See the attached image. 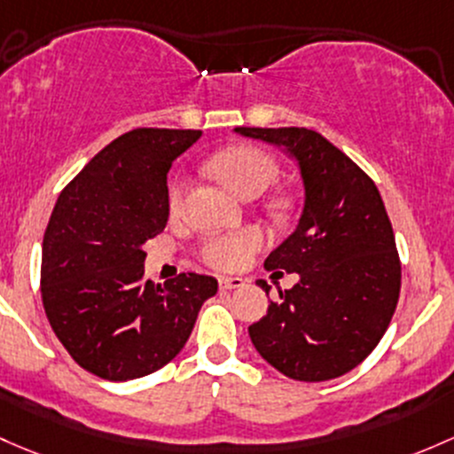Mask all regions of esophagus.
<instances>
[{
  "mask_svg": "<svg viewBox=\"0 0 454 454\" xmlns=\"http://www.w3.org/2000/svg\"><path fill=\"white\" fill-rule=\"evenodd\" d=\"M246 285V280L239 278V276H219V287L222 289H241Z\"/></svg>",
  "mask_w": 454,
  "mask_h": 454,
  "instance_id": "1",
  "label": "esophagus"
}]
</instances>
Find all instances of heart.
Segmentation results:
<instances>
[{
  "label": "heart",
  "instance_id": "heart-1",
  "mask_svg": "<svg viewBox=\"0 0 454 454\" xmlns=\"http://www.w3.org/2000/svg\"><path fill=\"white\" fill-rule=\"evenodd\" d=\"M211 171L239 198H254L274 184L278 178V163L270 152L256 145H232L213 156ZM189 193V176L176 174L167 184V207L171 213L183 208ZM265 232L256 226L241 228L235 232L208 235L200 243L198 256L215 270H239L265 246Z\"/></svg>",
  "mask_w": 454,
  "mask_h": 454
}]
</instances>
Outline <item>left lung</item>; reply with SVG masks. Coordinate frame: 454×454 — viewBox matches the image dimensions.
I'll use <instances>...</instances> for the list:
<instances>
[{
    "label": "left lung",
    "mask_w": 454,
    "mask_h": 454,
    "mask_svg": "<svg viewBox=\"0 0 454 454\" xmlns=\"http://www.w3.org/2000/svg\"><path fill=\"white\" fill-rule=\"evenodd\" d=\"M235 132L283 145L307 191L298 231L265 261V270L298 271L300 280L247 328L250 340L289 379H337L374 350L398 304L400 256L383 200L374 180L319 132Z\"/></svg>",
    "instance_id": "obj_1"
}]
</instances>
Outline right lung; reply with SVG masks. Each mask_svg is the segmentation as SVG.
Returning a JSON list of instances; mask_svg holds the SVG:
<instances>
[{
    "label": "right lung",
    "mask_w": 454,
    "mask_h": 454,
    "mask_svg": "<svg viewBox=\"0 0 454 454\" xmlns=\"http://www.w3.org/2000/svg\"><path fill=\"white\" fill-rule=\"evenodd\" d=\"M200 130L137 128L108 143L60 191L43 237L41 298L80 367L130 380L169 364L217 280L145 278L143 243L165 231L167 171Z\"/></svg>",
    "instance_id": "obj_1"
}]
</instances>
